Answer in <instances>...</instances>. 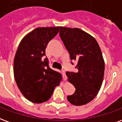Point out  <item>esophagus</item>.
<instances>
[{
	"instance_id": "34e87169",
	"label": "esophagus",
	"mask_w": 122,
	"mask_h": 122,
	"mask_svg": "<svg viewBox=\"0 0 122 122\" xmlns=\"http://www.w3.org/2000/svg\"><path fill=\"white\" fill-rule=\"evenodd\" d=\"M61 73H62L63 79L66 81V80L67 79V77H66V72H65V71H64V70H62V71H61Z\"/></svg>"
}]
</instances>
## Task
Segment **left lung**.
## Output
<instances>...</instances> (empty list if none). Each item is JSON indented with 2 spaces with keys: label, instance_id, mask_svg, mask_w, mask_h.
I'll return each mask as SVG.
<instances>
[{
  "label": "left lung",
  "instance_id": "obj_1",
  "mask_svg": "<svg viewBox=\"0 0 122 122\" xmlns=\"http://www.w3.org/2000/svg\"><path fill=\"white\" fill-rule=\"evenodd\" d=\"M60 36L70 59L77 61L78 72H66L68 81L75 88L67 100L76 106L86 105L98 94L103 80L105 62L101 49L93 36L78 28L61 26Z\"/></svg>",
  "mask_w": 122,
  "mask_h": 122
}]
</instances>
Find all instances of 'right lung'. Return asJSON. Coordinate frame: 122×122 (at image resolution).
Returning a JSON list of instances; mask_svg holds the SVG:
<instances>
[{
    "instance_id": "obj_1",
    "label": "right lung",
    "mask_w": 122,
    "mask_h": 122,
    "mask_svg": "<svg viewBox=\"0 0 122 122\" xmlns=\"http://www.w3.org/2000/svg\"><path fill=\"white\" fill-rule=\"evenodd\" d=\"M60 26L38 27L27 34L19 45L14 61V78L22 94L28 101L41 103L48 101L62 75L51 69L45 49Z\"/></svg>"
}]
</instances>
